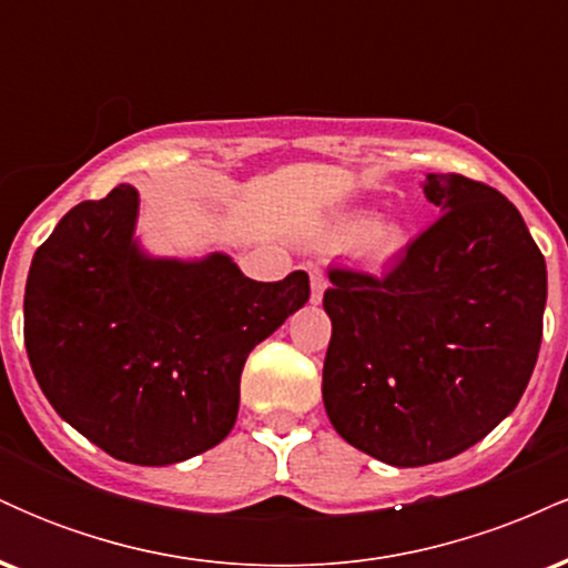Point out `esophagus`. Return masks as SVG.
I'll return each instance as SVG.
<instances>
[{
  "instance_id": "esophagus-1",
  "label": "esophagus",
  "mask_w": 568,
  "mask_h": 568,
  "mask_svg": "<svg viewBox=\"0 0 568 568\" xmlns=\"http://www.w3.org/2000/svg\"><path fill=\"white\" fill-rule=\"evenodd\" d=\"M310 285H312V296H310V302L312 304H321L323 302V293H325V275H323V270H312L310 272Z\"/></svg>"
}]
</instances>
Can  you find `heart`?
Wrapping results in <instances>:
<instances>
[{
  "instance_id": "obj_1",
  "label": "heart",
  "mask_w": 568,
  "mask_h": 568,
  "mask_svg": "<svg viewBox=\"0 0 568 568\" xmlns=\"http://www.w3.org/2000/svg\"><path fill=\"white\" fill-rule=\"evenodd\" d=\"M334 243H361V253L368 262L387 264L406 247V232L397 224H379L374 213H352L334 230Z\"/></svg>"
}]
</instances>
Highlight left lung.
<instances>
[{"label": "left lung", "instance_id": "1", "mask_svg": "<svg viewBox=\"0 0 568 568\" xmlns=\"http://www.w3.org/2000/svg\"><path fill=\"white\" fill-rule=\"evenodd\" d=\"M438 221L382 277L331 270L323 403L349 446L393 467L452 459L513 414L542 344L547 266L518 207L427 173Z\"/></svg>", "mask_w": 568, "mask_h": 568}]
</instances>
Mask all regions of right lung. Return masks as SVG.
<instances>
[{
	"mask_svg": "<svg viewBox=\"0 0 568 568\" xmlns=\"http://www.w3.org/2000/svg\"><path fill=\"white\" fill-rule=\"evenodd\" d=\"M139 211L120 184L58 221L31 258L23 338L63 422L114 459L165 467L232 433L247 355L302 310L310 277L256 283L219 251L152 256Z\"/></svg>",
	"mask_w": 568,
	"mask_h": 568,
	"instance_id": "add662e5",
	"label": "right lung"
}]
</instances>
